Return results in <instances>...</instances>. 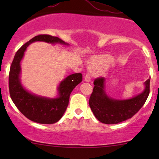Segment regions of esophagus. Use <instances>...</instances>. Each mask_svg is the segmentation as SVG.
I'll use <instances>...</instances> for the list:
<instances>
[{
	"instance_id": "1",
	"label": "esophagus",
	"mask_w": 159,
	"mask_h": 159,
	"mask_svg": "<svg viewBox=\"0 0 159 159\" xmlns=\"http://www.w3.org/2000/svg\"><path fill=\"white\" fill-rule=\"evenodd\" d=\"M84 81L86 82H90L91 81V78H90V75H89V74L86 75V76L84 77Z\"/></svg>"
}]
</instances>
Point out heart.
<instances>
[{
    "label": "heart",
    "instance_id": "b5f03b06",
    "mask_svg": "<svg viewBox=\"0 0 159 159\" xmlns=\"http://www.w3.org/2000/svg\"><path fill=\"white\" fill-rule=\"evenodd\" d=\"M104 68H105L104 66L99 62H94L90 65V69L96 72H101V71L103 70Z\"/></svg>",
    "mask_w": 159,
    "mask_h": 159
}]
</instances>
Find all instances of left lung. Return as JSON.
<instances>
[{
    "label": "left lung",
    "instance_id": "left-lung-1",
    "mask_svg": "<svg viewBox=\"0 0 159 159\" xmlns=\"http://www.w3.org/2000/svg\"><path fill=\"white\" fill-rule=\"evenodd\" d=\"M150 79L144 82V90L128 99H116L107 96L105 91V78L95 80L93 90L89 105L94 116L105 124H117L132 118L143 107L149 93Z\"/></svg>",
    "mask_w": 159,
    "mask_h": 159
}]
</instances>
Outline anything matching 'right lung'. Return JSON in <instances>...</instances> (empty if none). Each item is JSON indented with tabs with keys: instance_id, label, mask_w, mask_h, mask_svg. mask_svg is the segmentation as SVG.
Instances as JSON below:
<instances>
[{
	"instance_id": "right-lung-1",
	"label": "right lung",
	"mask_w": 159,
	"mask_h": 159,
	"mask_svg": "<svg viewBox=\"0 0 159 159\" xmlns=\"http://www.w3.org/2000/svg\"><path fill=\"white\" fill-rule=\"evenodd\" d=\"M34 42L69 45L58 37L50 35L34 36L16 52L10 66L9 89L10 97L17 108L27 119L41 124H53L59 121L69 105V96L75 87L82 81V75L75 73L67 76L57 87V96L48 98L29 92L21 82V61L29 45Z\"/></svg>"
}]
</instances>
